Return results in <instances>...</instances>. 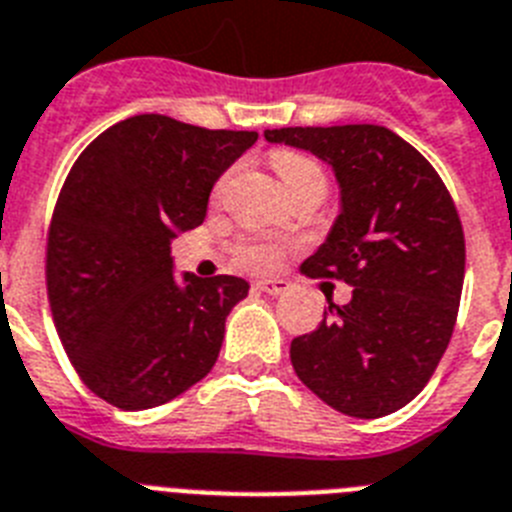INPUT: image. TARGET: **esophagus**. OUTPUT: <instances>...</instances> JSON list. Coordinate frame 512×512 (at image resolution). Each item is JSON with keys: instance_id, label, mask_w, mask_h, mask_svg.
Wrapping results in <instances>:
<instances>
[{"instance_id": "esophagus-1", "label": "esophagus", "mask_w": 512, "mask_h": 512, "mask_svg": "<svg viewBox=\"0 0 512 512\" xmlns=\"http://www.w3.org/2000/svg\"><path fill=\"white\" fill-rule=\"evenodd\" d=\"M255 286L263 291V294H270V296H281L283 291L289 289L286 281H278V278H260V281H255Z\"/></svg>"}]
</instances>
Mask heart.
Returning a JSON list of instances; mask_svg holds the SVG:
<instances>
[{
  "label": "heart",
  "instance_id": "1",
  "mask_svg": "<svg viewBox=\"0 0 512 512\" xmlns=\"http://www.w3.org/2000/svg\"><path fill=\"white\" fill-rule=\"evenodd\" d=\"M273 169L281 176L286 192H296L304 184H325V174H322L320 163L315 158L296 153V150H278L273 153ZM223 182L218 184V190ZM278 260V249L273 244H247L242 249V263L249 268H270Z\"/></svg>",
  "mask_w": 512,
  "mask_h": 512
}]
</instances>
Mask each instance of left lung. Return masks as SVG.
Segmentation results:
<instances>
[{
	"mask_svg": "<svg viewBox=\"0 0 512 512\" xmlns=\"http://www.w3.org/2000/svg\"><path fill=\"white\" fill-rule=\"evenodd\" d=\"M265 140L307 150L336 174L341 210L302 270L354 289L291 341L294 372L341 414H393L422 393L453 336L466 273L453 197L388 127H283Z\"/></svg>",
	"mask_w": 512,
	"mask_h": 512,
	"instance_id": "8db88e82",
	"label": "left lung"
}]
</instances>
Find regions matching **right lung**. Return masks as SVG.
Instances as JSON below:
<instances>
[{"mask_svg":"<svg viewBox=\"0 0 512 512\" xmlns=\"http://www.w3.org/2000/svg\"><path fill=\"white\" fill-rule=\"evenodd\" d=\"M255 140L137 114L101 132L67 174L46 289L72 367L111 406H161L216 364L249 283L174 276L171 239L205 221L213 184Z\"/></svg>","mask_w":512,"mask_h":512,"instance_id":"right-lung-1","label":"right lung"}]
</instances>
